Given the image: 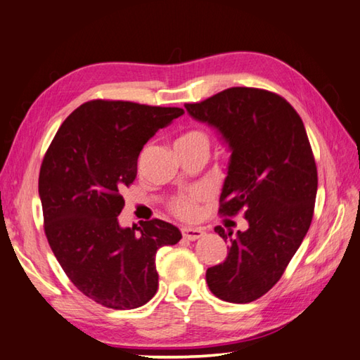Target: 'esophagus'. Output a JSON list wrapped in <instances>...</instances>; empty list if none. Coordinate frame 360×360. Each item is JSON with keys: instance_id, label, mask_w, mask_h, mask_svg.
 Instances as JSON below:
<instances>
[{"instance_id": "1", "label": "esophagus", "mask_w": 360, "mask_h": 360, "mask_svg": "<svg viewBox=\"0 0 360 360\" xmlns=\"http://www.w3.org/2000/svg\"><path fill=\"white\" fill-rule=\"evenodd\" d=\"M204 236V231L201 228H182V237L187 240H198Z\"/></svg>"}]
</instances>
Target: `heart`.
Wrapping results in <instances>:
<instances>
[{"instance_id":"1","label":"heart","mask_w":360,"mask_h":360,"mask_svg":"<svg viewBox=\"0 0 360 360\" xmlns=\"http://www.w3.org/2000/svg\"><path fill=\"white\" fill-rule=\"evenodd\" d=\"M195 142H202L207 143V136L206 132L201 129H188L182 132L181 136L176 139L174 145H186V143H195ZM198 193H190V195H182L179 198H176L172 204L173 212L181 217V218H193L198 212Z\"/></svg>"}]
</instances>
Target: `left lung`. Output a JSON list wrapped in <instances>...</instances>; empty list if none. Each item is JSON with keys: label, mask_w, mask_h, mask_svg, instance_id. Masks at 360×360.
<instances>
[{"label": "left lung", "mask_w": 360, "mask_h": 360, "mask_svg": "<svg viewBox=\"0 0 360 360\" xmlns=\"http://www.w3.org/2000/svg\"><path fill=\"white\" fill-rule=\"evenodd\" d=\"M186 109L214 126L231 148L220 195L221 215L245 210V232L217 226L228 257L206 281L217 298L245 304L283 276L312 223L316 165L298 112L283 96L255 87H231Z\"/></svg>", "instance_id": "1"}]
</instances>
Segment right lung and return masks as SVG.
<instances>
[{"mask_svg": "<svg viewBox=\"0 0 360 360\" xmlns=\"http://www.w3.org/2000/svg\"><path fill=\"white\" fill-rule=\"evenodd\" d=\"M182 114L91 100L67 117L45 153L39 195L48 243L77 290L104 307L146 304L159 285L158 250L181 240L179 229L159 218L122 228L118 215L143 145Z\"/></svg>", "mask_w": 360, "mask_h": 360, "instance_id": "right-lung-1", "label": "right lung"}]
</instances>
